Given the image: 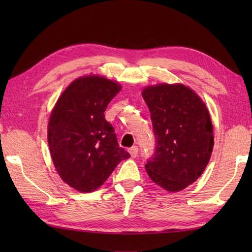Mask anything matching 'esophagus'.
I'll use <instances>...</instances> for the list:
<instances>
[{
  "mask_svg": "<svg viewBox=\"0 0 252 252\" xmlns=\"http://www.w3.org/2000/svg\"><path fill=\"white\" fill-rule=\"evenodd\" d=\"M129 153L131 154V156H132L133 158H135V157L137 156V154H138V147H137V146L131 147V148L129 149Z\"/></svg>",
  "mask_w": 252,
  "mask_h": 252,
  "instance_id": "34e87169",
  "label": "esophagus"
}]
</instances>
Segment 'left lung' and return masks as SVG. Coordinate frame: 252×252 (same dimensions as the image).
<instances>
[{
	"label": "left lung",
	"mask_w": 252,
	"mask_h": 252,
	"mask_svg": "<svg viewBox=\"0 0 252 252\" xmlns=\"http://www.w3.org/2000/svg\"><path fill=\"white\" fill-rule=\"evenodd\" d=\"M156 146L145 168L155 183L179 191L199 178L210 160L213 130L206 105L183 84L143 90Z\"/></svg>",
	"instance_id": "1"
}]
</instances>
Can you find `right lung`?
<instances>
[{"instance_id":"add662e5","label":"right lung","mask_w":252,"mask_h":252,"mask_svg":"<svg viewBox=\"0 0 252 252\" xmlns=\"http://www.w3.org/2000/svg\"><path fill=\"white\" fill-rule=\"evenodd\" d=\"M120 91L119 84L104 77L79 78L52 111L47 140L53 162L63 182L79 191L98 189L118 163L130 158L104 114Z\"/></svg>"}]
</instances>
